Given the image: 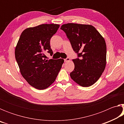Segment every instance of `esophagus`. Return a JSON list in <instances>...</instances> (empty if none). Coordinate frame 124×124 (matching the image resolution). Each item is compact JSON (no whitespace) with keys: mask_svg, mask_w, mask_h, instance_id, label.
I'll return each instance as SVG.
<instances>
[{"mask_svg":"<svg viewBox=\"0 0 124 124\" xmlns=\"http://www.w3.org/2000/svg\"><path fill=\"white\" fill-rule=\"evenodd\" d=\"M70 58L69 57H67L66 59H64V61L65 62H68V61H70Z\"/></svg>","mask_w":124,"mask_h":124,"instance_id":"1","label":"esophagus"}]
</instances>
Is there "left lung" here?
<instances>
[{
  "instance_id": "8db88e82",
  "label": "left lung",
  "mask_w": 124,
  "mask_h": 124,
  "mask_svg": "<svg viewBox=\"0 0 124 124\" xmlns=\"http://www.w3.org/2000/svg\"><path fill=\"white\" fill-rule=\"evenodd\" d=\"M61 29L80 57L73 60L75 67L70 73V78L81 86H90L99 79L106 66L104 38L90 24L70 23L62 25Z\"/></svg>"
}]
</instances>
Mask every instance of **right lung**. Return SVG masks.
Returning <instances> with one entry per match:
<instances>
[{"instance_id":"1","label":"right lung","mask_w":124,"mask_h":124,"mask_svg":"<svg viewBox=\"0 0 124 124\" xmlns=\"http://www.w3.org/2000/svg\"><path fill=\"white\" fill-rule=\"evenodd\" d=\"M57 24H43L25 29L15 50L21 74L29 85L38 90L49 87L60 72L64 60H46L44 52L52 55L50 40L59 28Z\"/></svg>"}]
</instances>
